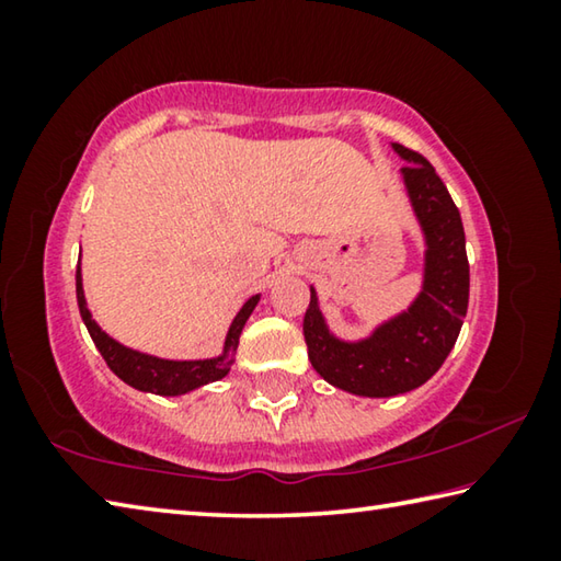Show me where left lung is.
<instances>
[{
	"mask_svg": "<svg viewBox=\"0 0 561 561\" xmlns=\"http://www.w3.org/2000/svg\"><path fill=\"white\" fill-rule=\"evenodd\" d=\"M393 148L411 163L401 173L428 244L423 291L411 309L354 344L327 329L314 289L304 314V339L314 371L341 391L368 398L408 393L428 381L458 341L470 297L460 210L428 160L401 144Z\"/></svg>",
	"mask_w": 561,
	"mask_h": 561,
	"instance_id": "8db88e82",
	"label": "left lung"
}]
</instances>
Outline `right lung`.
I'll return each instance as SVG.
<instances>
[{
	"mask_svg": "<svg viewBox=\"0 0 561 561\" xmlns=\"http://www.w3.org/2000/svg\"><path fill=\"white\" fill-rule=\"evenodd\" d=\"M76 301H79L81 319L89 329L93 344H96L103 360H106L111 371L116 374L121 381H126L128 386L138 388V391H146V393L183 396L187 391H193V388L220 381L222 376L230 374V366L234 364L232 356L237 351V344H240L244 321L250 319L252 309L257 307L260 294L257 297L247 299L244 307L240 309V314L234 317L230 331H227L222 354L215 358H203V360H168V358L148 356V354H140V351L121 346L118 341H113L108 334H103L96 321L91 319L87 299H83L79 270H76Z\"/></svg>",
	"mask_w": 561,
	"mask_h": 561,
	"instance_id": "add662e5",
	"label": "right lung"
}]
</instances>
